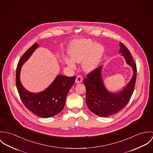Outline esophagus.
I'll return each instance as SVG.
<instances>
[{
  "label": "esophagus",
  "mask_w": 153,
  "mask_h": 153,
  "mask_svg": "<svg viewBox=\"0 0 153 153\" xmlns=\"http://www.w3.org/2000/svg\"><path fill=\"white\" fill-rule=\"evenodd\" d=\"M83 81V78L82 76H77V77H76V83H82Z\"/></svg>",
  "instance_id": "34e87169"
}]
</instances>
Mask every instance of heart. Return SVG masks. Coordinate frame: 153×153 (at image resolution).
<instances>
[{
	"label": "heart",
	"instance_id": "obj_1",
	"mask_svg": "<svg viewBox=\"0 0 153 153\" xmlns=\"http://www.w3.org/2000/svg\"><path fill=\"white\" fill-rule=\"evenodd\" d=\"M104 52L102 45L83 39L73 42L68 46V53L71 59L65 58L64 61L68 67L75 68L74 62L81 63L85 72L89 73L97 68L100 63Z\"/></svg>",
	"mask_w": 153,
	"mask_h": 153
}]
</instances>
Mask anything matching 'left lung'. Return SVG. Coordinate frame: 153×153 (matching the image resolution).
<instances>
[{"instance_id":"left-lung-1","label":"left lung","mask_w":153,"mask_h":153,"mask_svg":"<svg viewBox=\"0 0 153 153\" xmlns=\"http://www.w3.org/2000/svg\"><path fill=\"white\" fill-rule=\"evenodd\" d=\"M119 45V53L133 69V76L127 85L117 93L108 90L102 78V66L88 74L83 80L86 88V104L90 111L100 117H107L122 110L129 102L134 90L137 75L136 64L128 49L122 43Z\"/></svg>"}]
</instances>
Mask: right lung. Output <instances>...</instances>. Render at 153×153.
<instances>
[{"label": "right lung", "mask_w": 153, "mask_h": 153, "mask_svg": "<svg viewBox=\"0 0 153 153\" xmlns=\"http://www.w3.org/2000/svg\"><path fill=\"white\" fill-rule=\"evenodd\" d=\"M39 47V44L34 43L20 58L16 69V83L20 99L26 107L39 117L48 118L56 116L63 109L68 91L74 85L76 77L59 74L43 91L32 93L27 90L20 80L21 68Z\"/></svg>", "instance_id": "1"}]
</instances>
